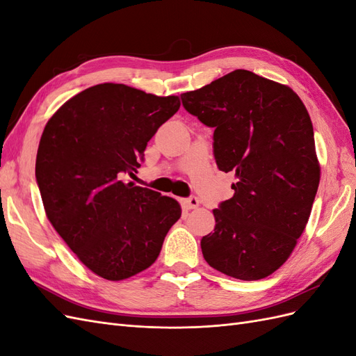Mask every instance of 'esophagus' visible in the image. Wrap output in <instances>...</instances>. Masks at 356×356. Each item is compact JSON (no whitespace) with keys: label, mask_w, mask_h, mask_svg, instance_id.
<instances>
[{"label":"esophagus","mask_w":356,"mask_h":356,"mask_svg":"<svg viewBox=\"0 0 356 356\" xmlns=\"http://www.w3.org/2000/svg\"><path fill=\"white\" fill-rule=\"evenodd\" d=\"M182 207L186 209H196L199 207V199L196 196H190L187 199H182Z\"/></svg>","instance_id":"34e87169"}]
</instances>
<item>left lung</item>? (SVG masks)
Segmentation results:
<instances>
[{
	"instance_id": "obj_1",
	"label": "left lung",
	"mask_w": 356,
	"mask_h": 356,
	"mask_svg": "<svg viewBox=\"0 0 356 356\" xmlns=\"http://www.w3.org/2000/svg\"><path fill=\"white\" fill-rule=\"evenodd\" d=\"M184 108L213 127V157L234 172L232 199L213 209L200 241L207 263L258 281L277 270L306 229L319 186L314 126L288 86L236 70L181 95Z\"/></svg>"
}]
</instances>
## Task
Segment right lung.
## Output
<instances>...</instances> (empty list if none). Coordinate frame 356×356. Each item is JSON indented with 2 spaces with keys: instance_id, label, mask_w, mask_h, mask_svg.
Here are the masks:
<instances>
[{
  "instance_id": "obj_1",
  "label": "right lung",
  "mask_w": 356,
  "mask_h": 356,
  "mask_svg": "<svg viewBox=\"0 0 356 356\" xmlns=\"http://www.w3.org/2000/svg\"><path fill=\"white\" fill-rule=\"evenodd\" d=\"M179 105L178 96L96 84L63 104L41 135L35 178L47 218L79 260L108 281L152 266L181 217L175 199L123 181Z\"/></svg>"
}]
</instances>
